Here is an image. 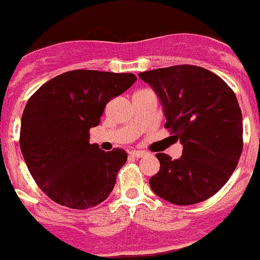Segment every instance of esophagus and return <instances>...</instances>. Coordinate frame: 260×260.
Listing matches in <instances>:
<instances>
[{"mask_svg":"<svg viewBox=\"0 0 260 260\" xmlns=\"http://www.w3.org/2000/svg\"><path fill=\"white\" fill-rule=\"evenodd\" d=\"M145 154H146L145 151H143V150H133L130 153V155L134 156V158H143Z\"/></svg>","mask_w":260,"mask_h":260,"instance_id":"esophagus-1","label":"esophagus"}]
</instances>
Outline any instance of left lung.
Returning a JSON list of instances; mask_svg holds the SVG:
<instances>
[{
  "label": "left lung",
  "mask_w": 260,
  "mask_h": 260,
  "mask_svg": "<svg viewBox=\"0 0 260 260\" xmlns=\"http://www.w3.org/2000/svg\"><path fill=\"white\" fill-rule=\"evenodd\" d=\"M163 107L167 129L183 145L181 158L156 154L149 179L156 196L174 205L205 201L229 181L243 151V116L233 89L212 72L174 66L139 73Z\"/></svg>",
  "instance_id": "1"
}]
</instances>
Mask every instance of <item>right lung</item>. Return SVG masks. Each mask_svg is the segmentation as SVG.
Segmentation results:
<instances>
[{"instance_id": "add662e5", "label": "right lung", "mask_w": 260, "mask_h": 260, "mask_svg": "<svg viewBox=\"0 0 260 260\" xmlns=\"http://www.w3.org/2000/svg\"><path fill=\"white\" fill-rule=\"evenodd\" d=\"M136 82L133 73L66 72L43 84L21 117L20 148L40 189L54 202L86 210L109 197L126 163L122 149L89 144L105 106Z\"/></svg>"}]
</instances>
